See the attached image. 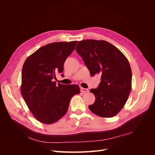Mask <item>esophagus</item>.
Masks as SVG:
<instances>
[{
    "instance_id": "obj_1",
    "label": "esophagus",
    "mask_w": 155,
    "mask_h": 155,
    "mask_svg": "<svg viewBox=\"0 0 155 155\" xmlns=\"http://www.w3.org/2000/svg\"><path fill=\"white\" fill-rule=\"evenodd\" d=\"M81 92H83V93H86V92H88V90L87 88H85L81 87Z\"/></svg>"
}]
</instances>
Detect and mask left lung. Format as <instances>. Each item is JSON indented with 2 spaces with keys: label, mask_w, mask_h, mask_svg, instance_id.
<instances>
[{
  "label": "left lung",
  "mask_w": 155,
  "mask_h": 155,
  "mask_svg": "<svg viewBox=\"0 0 155 155\" xmlns=\"http://www.w3.org/2000/svg\"><path fill=\"white\" fill-rule=\"evenodd\" d=\"M91 76L101 74L97 88L90 91L95 96L88 108L94 114L111 118L121 110L127 101L132 85V72L127 59L116 46L105 41L87 39L76 47Z\"/></svg>",
  "instance_id": "obj_1"
}]
</instances>
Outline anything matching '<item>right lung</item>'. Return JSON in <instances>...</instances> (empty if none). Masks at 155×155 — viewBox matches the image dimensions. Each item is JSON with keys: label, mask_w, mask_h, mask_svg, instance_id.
<instances>
[{"label": "right lung", "mask_w": 155, "mask_h": 155, "mask_svg": "<svg viewBox=\"0 0 155 155\" xmlns=\"http://www.w3.org/2000/svg\"><path fill=\"white\" fill-rule=\"evenodd\" d=\"M77 42L42 46L23 64L22 96L33 115L41 123L54 124L61 118L67 113L72 97L80 92L78 85L54 81L56 74L63 72L65 60L72 53Z\"/></svg>", "instance_id": "add662e5"}]
</instances>
